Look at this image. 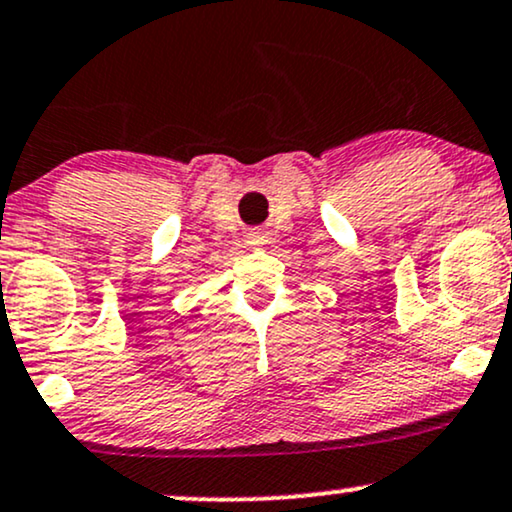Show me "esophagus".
Wrapping results in <instances>:
<instances>
[{
	"label": "esophagus",
	"instance_id": "esophagus-1",
	"mask_svg": "<svg viewBox=\"0 0 512 512\" xmlns=\"http://www.w3.org/2000/svg\"><path fill=\"white\" fill-rule=\"evenodd\" d=\"M264 238H267V236H264L262 231H252L250 233V245H262Z\"/></svg>",
	"mask_w": 512,
	"mask_h": 512
}]
</instances>
